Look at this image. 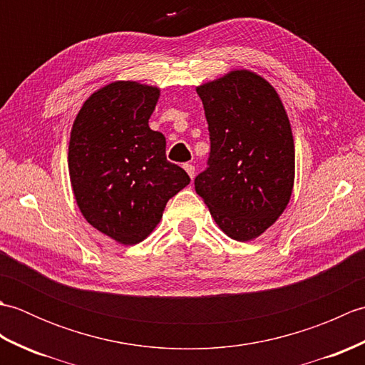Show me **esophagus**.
Instances as JSON below:
<instances>
[{
  "instance_id": "1",
  "label": "esophagus",
  "mask_w": 365,
  "mask_h": 365,
  "mask_svg": "<svg viewBox=\"0 0 365 365\" xmlns=\"http://www.w3.org/2000/svg\"><path fill=\"white\" fill-rule=\"evenodd\" d=\"M183 169L187 170L188 175H190L191 178H195V175H196V168H195V166L190 165V163H185V165H183Z\"/></svg>"
}]
</instances>
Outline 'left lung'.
<instances>
[{
  "mask_svg": "<svg viewBox=\"0 0 365 365\" xmlns=\"http://www.w3.org/2000/svg\"><path fill=\"white\" fill-rule=\"evenodd\" d=\"M210 131L208 168L195 178L218 227L250 242L273 226L294 182V143L276 89L240 68L196 88Z\"/></svg>",
  "mask_w": 365,
  "mask_h": 365,
  "instance_id": "left-lung-1",
  "label": "left lung"
}]
</instances>
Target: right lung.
<instances>
[{
	"label": "right lung",
	"instance_id": "add662e5",
	"mask_svg": "<svg viewBox=\"0 0 365 365\" xmlns=\"http://www.w3.org/2000/svg\"><path fill=\"white\" fill-rule=\"evenodd\" d=\"M160 88L114 81L76 114L68 143V175L81 215L120 245L152 234L168 200L190 183L166 160V139L149 127Z\"/></svg>",
	"mask_w": 365,
	"mask_h": 365
}]
</instances>
